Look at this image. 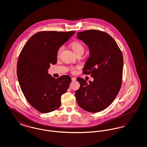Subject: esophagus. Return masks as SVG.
Listing matches in <instances>:
<instances>
[{"instance_id":"34e87169","label":"esophagus","mask_w":147,"mask_h":147,"mask_svg":"<svg viewBox=\"0 0 147 147\" xmlns=\"http://www.w3.org/2000/svg\"><path fill=\"white\" fill-rule=\"evenodd\" d=\"M71 80H72V81H76V78H75V77H72V78H71Z\"/></svg>"}]
</instances>
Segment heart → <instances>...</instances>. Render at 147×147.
I'll use <instances>...</instances> for the list:
<instances>
[{
	"label": "heart",
	"mask_w": 147,
	"mask_h": 147,
	"mask_svg": "<svg viewBox=\"0 0 147 147\" xmlns=\"http://www.w3.org/2000/svg\"><path fill=\"white\" fill-rule=\"evenodd\" d=\"M69 47L71 50L73 51V52L75 53V55H76L77 53H79V52H84V47L83 45L82 44V43L79 41H74L73 42H71L69 44ZM62 47H60L59 49L57 51V57H58L61 52L62 51ZM77 67H72L70 68V70L73 72L74 71L75 69L77 68Z\"/></svg>",
	"instance_id": "obj_1"
}]
</instances>
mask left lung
<instances>
[{"instance_id":"8db88e82","label":"left lung","mask_w":147,"mask_h":147,"mask_svg":"<svg viewBox=\"0 0 147 147\" xmlns=\"http://www.w3.org/2000/svg\"><path fill=\"white\" fill-rule=\"evenodd\" d=\"M77 38L88 46L90 56L83 69L92 82L78 78L80 88L75 92L78 105L84 110L98 112L110 105L121 87L123 58L112 37L97 30L79 32Z\"/></svg>"}]
</instances>
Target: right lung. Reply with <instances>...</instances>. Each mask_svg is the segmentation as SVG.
Here are the masks:
<instances>
[{
    "mask_svg": "<svg viewBox=\"0 0 147 147\" xmlns=\"http://www.w3.org/2000/svg\"><path fill=\"white\" fill-rule=\"evenodd\" d=\"M76 33L41 31L32 36L24 45L17 63V76L25 97L39 112L46 113L58 109L61 98L67 90L71 78H58L48 73L50 64L57 63V53Z\"/></svg>",
    "mask_w": 147,
    "mask_h": 147,
    "instance_id": "right-lung-1",
    "label": "right lung"
}]
</instances>
